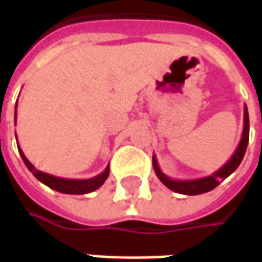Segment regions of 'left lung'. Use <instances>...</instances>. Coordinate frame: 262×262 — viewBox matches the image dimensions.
Here are the masks:
<instances>
[{"instance_id":"left-lung-1","label":"left lung","mask_w":262,"mask_h":262,"mask_svg":"<svg viewBox=\"0 0 262 262\" xmlns=\"http://www.w3.org/2000/svg\"><path fill=\"white\" fill-rule=\"evenodd\" d=\"M248 138H250V117H248V110L247 106L244 107V127H243V136L239 140V145L236 147V150L234 155L229 158V161L221 166L216 172H213L212 175L204 176V178H198V179H172L166 176L159 168L156 156L154 155L152 162H154V169L156 176L161 179V182L169 188L170 191L178 192V193H183V195H201L205 192L212 191L213 188H216L220 185L221 181H224L225 178H228L234 170H235L239 163L243 161L247 146H248Z\"/></svg>"}]
</instances>
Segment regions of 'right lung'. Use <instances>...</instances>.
<instances>
[{
  "mask_svg": "<svg viewBox=\"0 0 262 262\" xmlns=\"http://www.w3.org/2000/svg\"><path fill=\"white\" fill-rule=\"evenodd\" d=\"M14 117L17 119V107H15ZM17 145H18V143H17ZM18 152L19 155H21L24 163H26V166L28 168V170H30L40 182L44 183V185H47L49 188L54 189V191L61 192V193L84 195V193H89V192L96 191V189H99L101 185L104 183V181L107 179L108 172H110V168L107 166L101 173H99L97 176H93V178H90V179H66V178H58V176L50 175V173H46V172H41V170L34 168V165L27 159L24 152L21 150V147H18Z\"/></svg>",
  "mask_w": 262,
  "mask_h": 262,
  "instance_id": "right-lung-1",
  "label": "right lung"
}]
</instances>
